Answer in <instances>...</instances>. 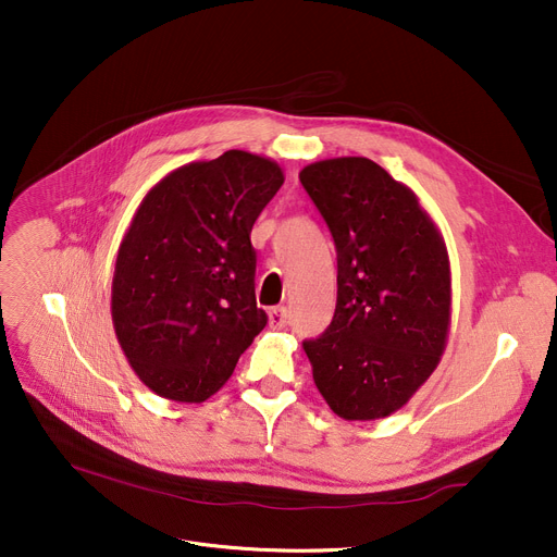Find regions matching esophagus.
I'll use <instances>...</instances> for the list:
<instances>
[{"mask_svg": "<svg viewBox=\"0 0 557 557\" xmlns=\"http://www.w3.org/2000/svg\"><path fill=\"white\" fill-rule=\"evenodd\" d=\"M269 325L273 330H282L286 325V307H273L269 311Z\"/></svg>", "mask_w": 557, "mask_h": 557, "instance_id": "1", "label": "esophagus"}]
</instances>
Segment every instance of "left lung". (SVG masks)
<instances>
[{"label": "left lung", "instance_id": "8db88e82", "mask_svg": "<svg viewBox=\"0 0 557 557\" xmlns=\"http://www.w3.org/2000/svg\"><path fill=\"white\" fill-rule=\"evenodd\" d=\"M300 183L332 232L338 261L332 325L302 343L315 388L343 420L388 418L445 352V239L413 189L368 158L313 162Z\"/></svg>", "mask_w": 557, "mask_h": 557}]
</instances>
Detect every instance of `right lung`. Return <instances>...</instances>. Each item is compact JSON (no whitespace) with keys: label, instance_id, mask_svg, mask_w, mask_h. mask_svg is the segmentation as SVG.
Wrapping results in <instances>:
<instances>
[{"label":"right lung","instance_id":"add662e5","mask_svg":"<svg viewBox=\"0 0 557 557\" xmlns=\"http://www.w3.org/2000/svg\"><path fill=\"white\" fill-rule=\"evenodd\" d=\"M282 183L277 162L232 149L171 171L141 198L114 261L112 325L156 395L212 397L267 327L250 232Z\"/></svg>","mask_w":557,"mask_h":557}]
</instances>
